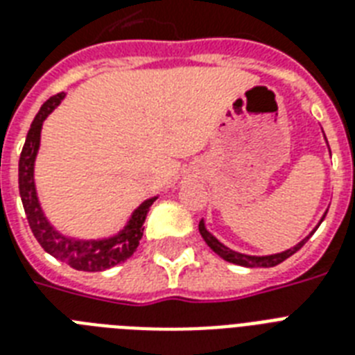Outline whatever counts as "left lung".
Wrapping results in <instances>:
<instances>
[{
	"label": "left lung",
	"instance_id": "obj_1",
	"mask_svg": "<svg viewBox=\"0 0 355 355\" xmlns=\"http://www.w3.org/2000/svg\"><path fill=\"white\" fill-rule=\"evenodd\" d=\"M199 232H200V236H202V239L206 241V245H208V247H210L214 252L219 254L223 259H227V261H230V263L243 265V267H275V265L282 263V261L289 258V256H293V254L297 252V250H300V248L304 247V243L308 241L309 237H311V236H308L306 239H302V241L298 243L297 247L289 248V250H286V252L272 254V256H261V258H258V256H245V254L234 252V250L227 248L225 245H223V243L217 241L216 237L211 236V234L206 232L205 223L202 221L199 223Z\"/></svg>",
	"mask_w": 355,
	"mask_h": 355
}]
</instances>
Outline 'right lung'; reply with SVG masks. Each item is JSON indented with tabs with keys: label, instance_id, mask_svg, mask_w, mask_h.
Returning <instances> with one entry per match:
<instances>
[{
	"label": "right lung",
	"instance_id": "1",
	"mask_svg": "<svg viewBox=\"0 0 355 355\" xmlns=\"http://www.w3.org/2000/svg\"><path fill=\"white\" fill-rule=\"evenodd\" d=\"M62 99L64 92L49 97L42 105L33 123H31L24 149H21V155H19V197H21V205H24L31 230H33L36 241L40 243L46 252H49L57 259L64 261V263L71 265L77 270L97 272V270L110 269L114 265L123 263L125 259L132 256L134 250L138 248L139 239L144 236L145 216H147L150 205L156 199L145 200L144 205L134 211L132 219L128 221L127 228L116 237H112V239H107V241H73V239H68V237L60 236V234L53 230L51 225L46 221V217L42 214L38 199H36L33 167H35L36 150H38V145H40L42 123L47 118V114H51L53 108L57 107Z\"/></svg>",
	"mask_w": 355,
	"mask_h": 355
}]
</instances>
